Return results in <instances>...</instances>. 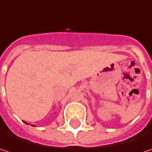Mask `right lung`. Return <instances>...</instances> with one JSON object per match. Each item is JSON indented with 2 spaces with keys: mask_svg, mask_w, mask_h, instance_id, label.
<instances>
[{
  "mask_svg": "<svg viewBox=\"0 0 152 152\" xmlns=\"http://www.w3.org/2000/svg\"><path fill=\"white\" fill-rule=\"evenodd\" d=\"M24 123H25V122H24ZM25 124H26V123H25ZM33 126H34V125H33Z\"/></svg>",
  "mask_w": 152,
  "mask_h": 152,
  "instance_id": "obj_1",
  "label": "right lung"
}]
</instances>
